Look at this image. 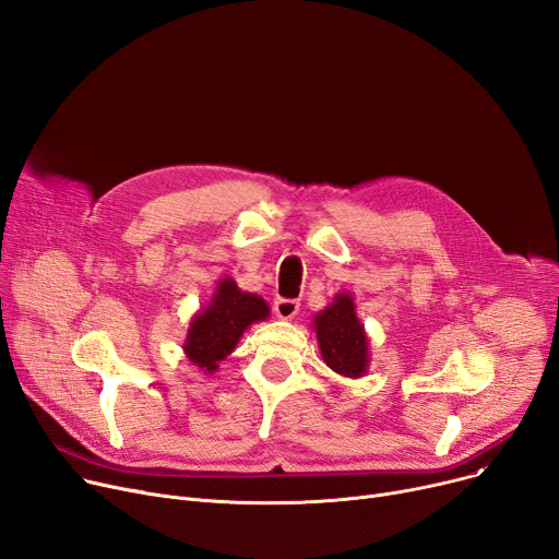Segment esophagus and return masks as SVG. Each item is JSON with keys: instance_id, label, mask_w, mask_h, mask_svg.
I'll list each match as a JSON object with an SVG mask.
<instances>
[{"instance_id": "1", "label": "esophagus", "mask_w": 559, "mask_h": 559, "mask_svg": "<svg viewBox=\"0 0 559 559\" xmlns=\"http://www.w3.org/2000/svg\"><path fill=\"white\" fill-rule=\"evenodd\" d=\"M273 309H275V316L280 318V320H290L295 313H298V309H300V305L295 302V300H286V298H277L275 300V305H273Z\"/></svg>"}]
</instances>
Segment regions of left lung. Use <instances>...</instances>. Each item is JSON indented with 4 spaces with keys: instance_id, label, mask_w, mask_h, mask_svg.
<instances>
[{
    "instance_id": "left-lung-1",
    "label": "left lung",
    "mask_w": 559,
    "mask_h": 559,
    "mask_svg": "<svg viewBox=\"0 0 559 559\" xmlns=\"http://www.w3.org/2000/svg\"><path fill=\"white\" fill-rule=\"evenodd\" d=\"M311 326L326 368L347 379L368 374L370 338L356 316L352 293H336L334 300L311 318Z\"/></svg>"
}]
</instances>
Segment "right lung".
Masks as SVG:
<instances>
[{
    "label": "right lung",
    "mask_w": 559,
    "mask_h": 559,
    "mask_svg": "<svg viewBox=\"0 0 559 559\" xmlns=\"http://www.w3.org/2000/svg\"><path fill=\"white\" fill-rule=\"evenodd\" d=\"M271 307L257 293L241 290L233 277L216 282L212 298L189 320L182 352L203 374H214L218 364L233 354L248 326L266 320Z\"/></svg>",
    "instance_id": "1"
}]
</instances>
